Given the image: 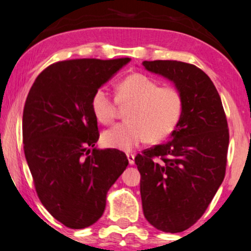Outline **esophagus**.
<instances>
[{
    "label": "esophagus",
    "instance_id": "obj_1",
    "mask_svg": "<svg viewBox=\"0 0 251 251\" xmlns=\"http://www.w3.org/2000/svg\"><path fill=\"white\" fill-rule=\"evenodd\" d=\"M126 158H128V161H129L130 165L135 164V155L131 154V153H129V154H126Z\"/></svg>",
    "mask_w": 251,
    "mask_h": 251
}]
</instances>
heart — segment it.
Segmentation results:
<instances>
[{"instance_id": "1", "label": "heart", "mask_w": 251, "mask_h": 251, "mask_svg": "<svg viewBox=\"0 0 251 251\" xmlns=\"http://www.w3.org/2000/svg\"><path fill=\"white\" fill-rule=\"evenodd\" d=\"M116 102L128 107L126 123L102 133V143L109 148L130 151L141 143H158L168 137L180 121L183 98L174 86H159L143 74H132L119 83ZM116 102L103 89L91 99L93 115L102 125L114 122L118 113Z\"/></svg>"}]
</instances>
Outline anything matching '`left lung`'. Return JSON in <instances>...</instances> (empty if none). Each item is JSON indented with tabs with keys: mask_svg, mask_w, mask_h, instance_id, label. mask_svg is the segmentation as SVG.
<instances>
[{
	"mask_svg": "<svg viewBox=\"0 0 251 251\" xmlns=\"http://www.w3.org/2000/svg\"><path fill=\"white\" fill-rule=\"evenodd\" d=\"M150 73L171 80L183 110L171 141L135 158L146 220L178 233L203 216L223 183L229 133L219 93L204 71L178 61H144Z\"/></svg>",
	"mask_w": 251,
	"mask_h": 251,
	"instance_id": "8db88e82",
	"label": "left lung"
}]
</instances>
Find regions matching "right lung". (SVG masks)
Returning a JSON list of instances; mask_svg holds the SVG:
<instances>
[{
    "label": "right lung",
    "mask_w": 251,
    "mask_h": 251,
    "mask_svg": "<svg viewBox=\"0 0 251 251\" xmlns=\"http://www.w3.org/2000/svg\"><path fill=\"white\" fill-rule=\"evenodd\" d=\"M129 62H57L39 75L26 98L23 143L35 190L48 212L69 228L97 223L109 188L129 164L119 150L97 148L91 108L94 92Z\"/></svg>",
    "instance_id": "obj_1"
}]
</instances>
